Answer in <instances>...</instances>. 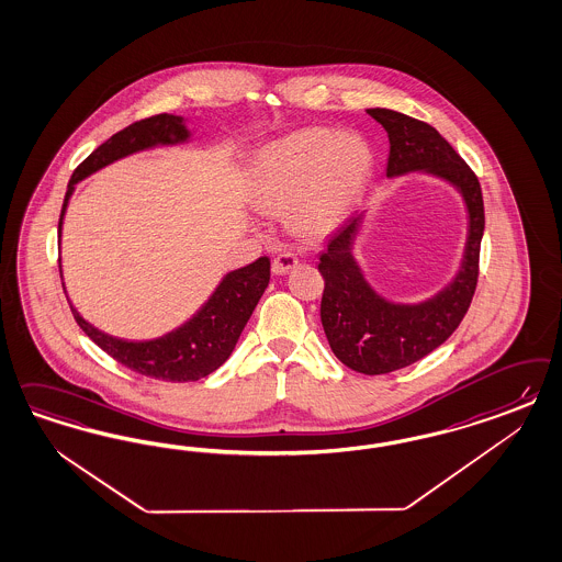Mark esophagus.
<instances>
[{
    "label": "esophagus",
    "instance_id": "esophagus-1",
    "mask_svg": "<svg viewBox=\"0 0 562 562\" xmlns=\"http://www.w3.org/2000/svg\"><path fill=\"white\" fill-rule=\"evenodd\" d=\"M297 256L293 252H279L274 258H272V272L274 274H285V272H290L291 269H295L297 267Z\"/></svg>",
    "mask_w": 562,
    "mask_h": 562
}]
</instances>
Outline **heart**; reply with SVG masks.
Instances as JSON below:
<instances>
[{"instance_id":"1","label":"heart","mask_w":562,"mask_h":562,"mask_svg":"<svg viewBox=\"0 0 562 562\" xmlns=\"http://www.w3.org/2000/svg\"><path fill=\"white\" fill-rule=\"evenodd\" d=\"M374 157L356 134L310 127L260 150L252 171V204L267 215L290 211L300 236L335 229L372 178Z\"/></svg>"}]
</instances>
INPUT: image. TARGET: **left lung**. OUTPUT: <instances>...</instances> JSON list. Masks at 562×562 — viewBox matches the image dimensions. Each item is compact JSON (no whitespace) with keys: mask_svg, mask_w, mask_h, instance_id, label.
I'll return each mask as SVG.
<instances>
[{"mask_svg":"<svg viewBox=\"0 0 562 562\" xmlns=\"http://www.w3.org/2000/svg\"><path fill=\"white\" fill-rule=\"evenodd\" d=\"M389 134L386 178L426 171L461 192L468 206V241L453 281L419 304L384 300L366 281L353 258L363 213H356L330 236L321 254L325 279L321 321L333 353L362 374H389L422 360L445 344L463 321L477 285L480 244L484 236L482 188L470 165L435 127L393 109H366Z\"/></svg>","mask_w":562,"mask_h":562,"instance_id":"obj_1","label":"left lung"}]
</instances>
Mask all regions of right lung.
Wrapping results in <instances>:
<instances>
[{
    "label": "right lung",
    "mask_w": 562,
    "mask_h": 562,
    "mask_svg": "<svg viewBox=\"0 0 562 562\" xmlns=\"http://www.w3.org/2000/svg\"><path fill=\"white\" fill-rule=\"evenodd\" d=\"M188 138L190 132L183 124V117L159 113L130 124L117 134H113L99 148H94L91 155L74 169L57 225L59 237L66 206L78 181L89 178L101 167L132 153L146 150L153 146L180 145ZM269 279L271 260L267 256H260L248 267L227 272L218 283L217 290L213 291V295L188 323H183L164 337L148 341H126L111 337L91 323H87L78 314V310L74 308L72 302H68L78 326L115 362L124 363L130 370L157 381L190 382L209 376L232 356L244 326L250 321L258 300L269 285Z\"/></svg>",
    "instance_id": "1"
}]
</instances>
